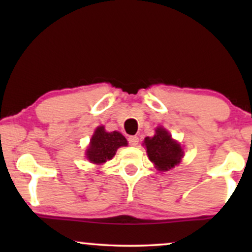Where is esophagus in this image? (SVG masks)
Here are the masks:
<instances>
[{
    "mask_svg": "<svg viewBox=\"0 0 252 252\" xmlns=\"http://www.w3.org/2000/svg\"><path fill=\"white\" fill-rule=\"evenodd\" d=\"M128 143L130 146H137V143H139V137L137 136H129L128 137Z\"/></svg>",
    "mask_w": 252,
    "mask_h": 252,
    "instance_id": "34e87169",
    "label": "esophagus"
}]
</instances>
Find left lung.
Segmentation results:
<instances>
[{"label":"left lung","mask_w":252,"mask_h":252,"mask_svg":"<svg viewBox=\"0 0 252 252\" xmlns=\"http://www.w3.org/2000/svg\"><path fill=\"white\" fill-rule=\"evenodd\" d=\"M148 156L150 160L156 165L157 170L167 171L173 168L180 163L184 151L180 144L172 140L167 130L161 127L156 129V134L153 137L144 139Z\"/></svg>","instance_id":"obj_1"}]
</instances>
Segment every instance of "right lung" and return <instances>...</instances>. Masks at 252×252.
Instances as JSON below:
<instances>
[{"label":"right lung","mask_w":252,"mask_h":252,"mask_svg":"<svg viewBox=\"0 0 252 252\" xmlns=\"http://www.w3.org/2000/svg\"><path fill=\"white\" fill-rule=\"evenodd\" d=\"M127 146V140L118 132H105L104 127L96 128L87 149V158L94 164H103L115 156L120 147Z\"/></svg>","instance_id":"add662e5"}]
</instances>
